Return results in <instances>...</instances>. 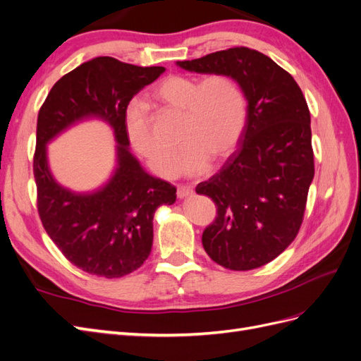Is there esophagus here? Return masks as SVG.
<instances>
[{"label":"esophagus","mask_w":361,"mask_h":361,"mask_svg":"<svg viewBox=\"0 0 361 361\" xmlns=\"http://www.w3.org/2000/svg\"><path fill=\"white\" fill-rule=\"evenodd\" d=\"M191 194H192L191 187H187V185H179V187H178V197L179 199L188 197V195H191Z\"/></svg>","instance_id":"esophagus-1"}]
</instances>
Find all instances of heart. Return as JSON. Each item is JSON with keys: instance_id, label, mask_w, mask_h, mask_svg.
I'll use <instances>...</instances> for the list:
<instances>
[{"instance_id": "heart-1", "label": "heart", "mask_w": 361, "mask_h": 361, "mask_svg": "<svg viewBox=\"0 0 361 361\" xmlns=\"http://www.w3.org/2000/svg\"><path fill=\"white\" fill-rule=\"evenodd\" d=\"M158 101L185 111L182 140L185 149L179 170L199 176L211 159L232 152L245 125V99L238 82L223 73L207 75L199 82L194 76L173 75L154 92ZM125 130L130 146L162 178L176 173V147L152 125L146 106L133 102L125 113Z\"/></svg>"}]
</instances>
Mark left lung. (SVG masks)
<instances>
[{
    "instance_id": "obj_1",
    "label": "left lung",
    "mask_w": 361,
    "mask_h": 361,
    "mask_svg": "<svg viewBox=\"0 0 361 361\" xmlns=\"http://www.w3.org/2000/svg\"><path fill=\"white\" fill-rule=\"evenodd\" d=\"M195 73H223L241 87L247 117L238 149L195 192L216 204L202 236L218 265L248 271L285 251L302 223L314 164L310 111L292 75L245 47L176 61Z\"/></svg>"
}]
</instances>
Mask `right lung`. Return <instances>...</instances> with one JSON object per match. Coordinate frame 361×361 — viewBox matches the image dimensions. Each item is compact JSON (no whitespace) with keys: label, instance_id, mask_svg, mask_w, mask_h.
Returning <instances> with one entry per match:
<instances>
[{"label":"right lung","instance_id":"right-lung-1","mask_svg":"<svg viewBox=\"0 0 361 361\" xmlns=\"http://www.w3.org/2000/svg\"><path fill=\"white\" fill-rule=\"evenodd\" d=\"M164 72L97 57L54 84L39 111L32 170L40 220L66 259L89 274L117 279L138 269L154 244L157 207L176 202V188L146 173L130 154L125 130L130 99ZM89 118L114 129L116 167L102 188L76 193L51 176L46 146Z\"/></svg>","mask_w":361,"mask_h":361}]
</instances>
